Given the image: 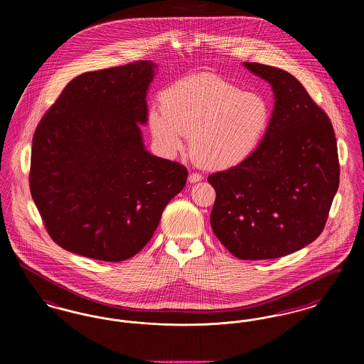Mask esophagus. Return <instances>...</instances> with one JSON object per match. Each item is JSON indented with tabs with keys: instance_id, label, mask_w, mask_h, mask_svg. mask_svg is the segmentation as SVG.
Listing matches in <instances>:
<instances>
[{
	"instance_id": "obj_1",
	"label": "esophagus",
	"mask_w": 364,
	"mask_h": 364,
	"mask_svg": "<svg viewBox=\"0 0 364 364\" xmlns=\"http://www.w3.org/2000/svg\"><path fill=\"white\" fill-rule=\"evenodd\" d=\"M203 177H202V174L200 173H191L190 177H188V180H190L191 183H198V181H200Z\"/></svg>"
}]
</instances>
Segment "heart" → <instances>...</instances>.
I'll return each mask as SVG.
<instances>
[{"instance_id": "1", "label": "heart", "mask_w": 364, "mask_h": 364, "mask_svg": "<svg viewBox=\"0 0 364 364\" xmlns=\"http://www.w3.org/2000/svg\"><path fill=\"white\" fill-rule=\"evenodd\" d=\"M161 109L149 114L159 149L172 156L191 138V156L213 171L242 165L266 138L273 109L259 92L245 91L214 73L177 80L161 97Z\"/></svg>"}]
</instances>
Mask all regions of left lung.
Returning a JSON list of instances; mask_svg holds the SVG:
<instances>
[{
  "label": "left lung",
  "instance_id": "left-lung-1",
  "mask_svg": "<svg viewBox=\"0 0 364 364\" xmlns=\"http://www.w3.org/2000/svg\"><path fill=\"white\" fill-rule=\"evenodd\" d=\"M244 67L273 87V120L254 156L208 176L215 190L210 224L236 258L273 259L322 233L340 183L337 143L328 114L294 75Z\"/></svg>",
  "mask_w": 364,
  "mask_h": 364
}]
</instances>
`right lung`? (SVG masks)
Instances as JSON below:
<instances>
[{
    "label": "right lung",
    "instance_id": "add662e5",
    "mask_svg": "<svg viewBox=\"0 0 364 364\" xmlns=\"http://www.w3.org/2000/svg\"><path fill=\"white\" fill-rule=\"evenodd\" d=\"M149 60L72 79L38 124L30 190L54 242L105 262L136 255L188 171L144 150Z\"/></svg>",
    "mask_w": 364,
    "mask_h": 364
}]
</instances>
